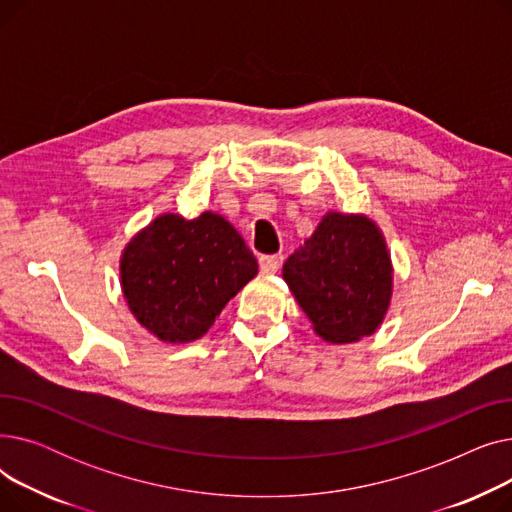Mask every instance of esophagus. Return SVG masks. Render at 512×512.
Instances as JSON below:
<instances>
[{
  "label": "esophagus",
  "instance_id": "1",
  "mask_svg": "<svg viewBox=\"0 0 512 512\" xmlns=\"http://www.w3.org/2000/svg\"><path fill=\"white\" fill-rule=\"evenodd\" d=\"M259 267H261V274H274L280 267V257L278 255H261Z\"/></svg>",
  "mask_w": 512,
  "mask_h": 512
}]
</instances>
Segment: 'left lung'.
I'll return each mask as SVG.
<instances>
[{"label":"left lung","mask_w":512,"mask_h":512,"mask_svg":"<svg viewBox=\"0 0 512 512\" xmlns=\"http://www.w3.org/2000/svg\"><path fill=\"white\" fill-rule=\"evenodd\" d=\"M282 276L315 334L332 344L371 336L390 309L392 259L367 215L328 211Z\"/></svg>","instance_id":"8db88e82"}]
</instances>
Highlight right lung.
<instances>
[{
	"mask_svg": "<svg viewBox=\"0 0 512 512\" xmlns=\"http://www.w3.org/2000/svg\"><path fill=\"white\" fill-rule=\"evenodd\" d=\"M255 276V255L236 228L213 211L195 220L159 215L130 238L120 259L130 313L170 344L207 334L226 303Z\"/></svg>",
	"mask_w": 512,
	"mask_h": 512,
	"instance_id": "1",
	"label": "right lung"
}]
</instances>
